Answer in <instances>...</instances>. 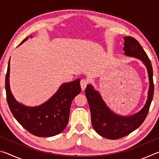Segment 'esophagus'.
I'll list each match as a JSON object with an SVG mask.
<instances>
[{
  "mask_svg": "<svg viewBox=\"0 0 159 159\" xmlns=\"http://www.w3.org/2000/svg\"><path fill=\"white\" fill-rule=\"evenodd\" d=\"M80 87H81L82 90H85V88H86V86H87V85H88V80L84 79H81V80H80Z\"/></svg>",
  "mask_w": 159,
  "mask_h": 159,
  "instance_id": "obj_1",
  "label": "esophagus"
}]
</instances>
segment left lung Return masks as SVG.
<instances>
[{"label":"left lung","mask_w":159,"mask_h":159,"mask_svg":"<svg viewBox=\"0 0 159 159\" xmlns=\"http://www.w3.org/2000/svg\"><path fill=\"white\" fill-rule=\"evenodd\" d=\"M125 55L138 58L146 66L149 74V89L148 99L140 111L130 116H120L110 110L102 100L98 91L91 85L85 88V94L88 99L91 114V122L94 130L103 138L111 139L122 138L139 128L144 122L149 112L154 96V85L153 81V69L147 53L135 39L124 37Z\"/></svg>","instance_id":"8db88e82"}]
</instances>
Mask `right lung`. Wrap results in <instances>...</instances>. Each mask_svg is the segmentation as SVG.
<instances>
[{"label": "right lung", "mask_w": 159, "mask_h": 159, "mask_svg": "<svg viewBox=\"0 0 159 159\" xmlns=\"http://www.w3.org/2000/svg\"><path fill=\"white\" fill-rule=\"evenodd\" d=\"M28 39L26 37L20 45ZM9 76L10 60L5 75L6 98L10 111L19 123L38 137H52L61 133L68 124L71 102L81 91L80 79L61 85L57 92L44 104L29 107L19 103L13 97L10 91Z\"/></svg>", "instance_id": "1"}]
</instances>
